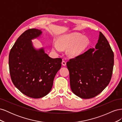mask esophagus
<instances>
[{
	"instance_id": "obj_1",
	"label": "esophagus",
	"mask_w": 122,
	"mask_h": 122,
	"mask_svg": "<svg viewBox=\"0 0 122 122\" xmlns=\"http://www.w3.org/2000/svg\"><path fill=\"white\" fill-rule=\"evenodd\" d=\"M62 65H63L64 66H66V61H62Z\"/></svg>"
}]
</instances>
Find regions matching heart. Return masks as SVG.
I'll use <instances>...</instances> for the list:
<instances>
[{
    "mask_svg": "<svg viewBox=\"0 0 122 122\" xmlns=\"http://www.w3.org/2000/svg\"><path fill=\"white\" fill-rule=\"evenodd\" d=\"M57 43H53L52 49L61 52L62 49H67V53L70 57H76L81 54L89 44V40L86 36H83L78 32H73L61 36Z\"/></svg>",
    "mask_w": 122,
    "mask_h": 122,
    "instance_id": "1",
    "label": "heart"
}]
</instances>
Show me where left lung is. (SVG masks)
<instances>
[{"label":"left lung","mask_w":122,"mask_h":122,"mask_svg":"<svg viewBox=\"0 0 122 122\" xmlns=\"http://www.w3.org/2000/svg\"><path fill=\"white\" fill-rule=\"evenodd\" d=\"M95 49H88L67 62L71 90L82 99L96 96L108 86L112 78L114 54L101 32Z\"/></svg>","instance_id":"8db88e82"}]
</instances>
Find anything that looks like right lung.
<instances>
[{
    "label": "right lung",
    "mask_w": 122,
    "mask_h": 122,
    "mask_svg": "<svg viewBox=\"0 0 122 122\" xmlns=\"http://www.w3.org/2000/svg\"><path fill=\"white\" fill-rule=\"evenodd\" d=\"M42 34L38 29L26 30L15 43L9 58L14 86L25 95L36 99L45 96L50 92L62 61L61 58L49 57L43 48L36 49L33 46L31 40Z\"/></svg>",
    "instance_id": "1"
}]
</instances>
